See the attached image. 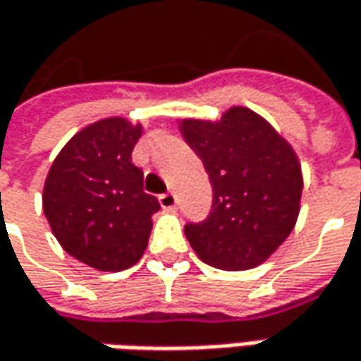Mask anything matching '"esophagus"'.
I'll return each mask as SVG.
<instances>
[{
	"label": "esophagus",
	"instance_id": "esophagus-1",
	"mask_svg": "<svg viewBox=\"0 0 361 361\" xmlns=\"http://www.w3.org/2000/svg\"><path fill=\"white\" fill-rule=\"evenodd\" d=\"M159 202L164 211H171V209H174V204H176V197H174L173 192H164V195L159 197Z\"/></svg>",
	"mask_w": 361,
	"mask_h": 361
}]
</instances>
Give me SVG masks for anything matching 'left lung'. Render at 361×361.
<instances>
[{
    "label": "left lung",
    "instance_id": "left-lung-1",
    "mask_svg": "<svg viewBox=\"0 0 361 361\" xmlns=\"http://www.w3.org/2000/svg\"><path fill=\"white\" fill-rule=\"evenodd\" d=\"M178 128L213 187L209 216L185 227L190 247L216 269L261 265L298 221L303 176L295 150L245 106H233L215 122L180 120Z\"/></svg>",
    "mask_w": 361,
    "mask_h": 361
}]
</instances>
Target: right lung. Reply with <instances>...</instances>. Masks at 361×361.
<instances>
[{"label":"right lung","instance_id":"obj_1","mask_svg":"<svg viewBox=\"0 0 361 361\" xmlns=\"http://www.w3.org/2000/svg\"><path fill=\"white\" fill-rule=\"evenodd\" d=\"M140 124L104 118L74 134L49 166L44 213L62 249L98 271H122L145 253L157 197L132 164Z\"/></svg>","mask_w":361,"mask_h":361}]
</instances>
